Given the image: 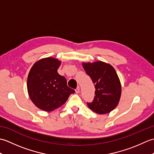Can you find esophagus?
Returning a JSON list of instances; mask_svg holds the SVG:
<instances>
[{
    "label": "esophagus",
    "mask_w": 154,
    "mask_h": 154,
    "mask_svg": "<svg viewBox=\"0 0 154 154\" xmlns=\"http://www.w3.org/2000/svg\"><path fill=\"white\" fill-rule=\"evenodd\" d=\"M75 92H76V93H79L80 92V88L79 87H77V89H75Z\"/></svg>",
    "instance_id": "1"
}]
</instances>
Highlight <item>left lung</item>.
<instances>
[{
    "mask_svg": "<svg viewBox=\"0 0 154 154\" xmlns=\"http://www.w3.org/2000/svg\"><path fill=\"white\" fill-rule=\"evenodd\" d=\"M83 67L95 87L94 100L87 103L88 106L97 114L109 113L116 107L121 96V84L115 69L100 61L83 63Z\"/></svg>",
    "mask_w": 154,
    "mask_h": 154,
    "instance_id": "8db88e82",
    "label": "left lung"
}]
</instances>
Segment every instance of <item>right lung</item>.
I'll return each instance as SVG.
<instances>
[{"mask_svg":"<svg viewBox=\"0 0 154 154\" xmlns=\"http://www.w3.org/2000/svg\"><path fill=\"white\" fill-rule=\"evenodd\" d=\"M61 61L53 57L44 58L32 67L27 80L29 97L39 109L51 112L66 102L75 90L67 85L65 77L57 73Z\"/></svg>","mask_w":154,"mask_h":154,"instance_id":"obj_1","label":"right lung"}]
</instances>
